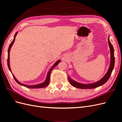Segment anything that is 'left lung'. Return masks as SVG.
<instances>
[{
    "instance_id": "1",
    "label": "left lung",
    "mask_w": 122,
    "mask_h": 122,
    "mask_svg": "<svg viewBox=\"0 0 122 122\" xmlns=\"http://www.w3.org/2000/svg\"><path fill=\"white\" fill-rule=\"evenodd\" d=\"M108 44L110 47V54H111V61H110V64L109 69L108 70L107 72L106 73L105 76L103 77V78L100 80L98 81L91 84H82L80 83L77 82L75 81L72 79L68 77V79L70 83L71 84L72 86H74L77 88H81V89H90V88H94L96 87H97L98 86H102L103 84L105 83L109 79L110 75L112 74V70L114 68V62H115V59H114V49L112 44L110 43L109 38H108Z\"/></svg>"
}]
</instances>
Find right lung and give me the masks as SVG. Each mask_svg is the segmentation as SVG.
Wrapping results in <instances>:
<instances>
[{"instance_id": "obj_1", "label": "right lung", "mask_w": 122, "mask_h": 122, "mask_svg": "<svg viewBox=\"0 0 122 122\" xmlns=\"http://www.w3.org/2000/svg\"><path fill=\"white\" fill-rule=\"evenodd\" d=\"M17 34V32H16L15 35V36H14V39L13 40V41L11 42V43L10 44V45L9 46V49H8V67H9V70H10V71L11 72V70H10V49L11 48V47H12V46L13 45V43H14V41L15 40V37L16 36ZM61 61L60 60H58L53 65V66L52 67V68H51V69H50L49 71L48 72V74H47V77H46V79L45 80V81H44V82L41 83V84H36V85H34V86H27V85H26V84H24L23 83H20V82L18 81L16 79L15 77L13 74V76L14 77V79L20 85H21V86H25L26 87H28V88H43V87H46V86H47L49 84V81H50V73L51 72V71H52V70L56 67V66L58 64L59 62H60Z\"/></svg>"}]
</instances>
